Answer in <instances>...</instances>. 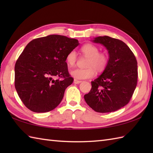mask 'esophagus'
I'll return each mask as SVG.
<instances>
[{
    "mask_svg": "<svg viewBox=\"0 0 153 153\" xmlns=\"http://www.w3.org/2000/svg\"><path fill=\"white\" fill-rule=\"evenodd\" d=\"M74 83H76V84H79V83H82V81H79V80H77V79H75L74 80Z\"/></svg>",
    "mask_w": 153,
    "mask_h": 153,
    "instance_id": "obj_1",
    "label": "esophagus"
}]
</instances>
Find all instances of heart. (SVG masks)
<instances>
[{
  "label": "heart",
  "mask_w": 153,
  "mask_h": 153,
  "mask_svg": "<svg viewBox=\"0 0 153 153\" xmlns=\"http://www.w3.org/2000/svg\"><path fill=\"white\" fill-rule=\"evenodd\" d=\"M82 53L89 57L85 68H76L71 70L70 74L76 79L91 78L95 76L96 70L103 71L108 62V56L103 53H99V49L96 45L91 43L85 44L81 48ZM66 62L70 66H74L77 60V54L75 51H71L66 56Z\"/></svg>",
  "instance_id": "obj_1"
}]
</instances>
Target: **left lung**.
I'll return each mask as SVG.
<instances>
[{"instance_id": "8db88e82", "label": "left lung", "mask_w": 153, "mask_h": 153, "mask_svg": "<svg viewBox=\"0 0 153 153\" xmlns=\"http://www.w3.org/2000/svg\"><path fill=\"white\" fill-rule=\"evenodd\" d=\"M91 41L102 45L109 58L102 74L91 82V89L84 99L95 112L116 111L129 102L137 86V60L128 45L117 39L100 36Z\"/></svg>"}]
</instances>
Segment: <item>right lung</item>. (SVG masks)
Listing matches in <instances>:
<instances>
[{
  "label": "right lung",
  "mask_w": 153,
  "mask_h": 153,
  "mask_svg": "<svg viewBox=\"0 0 153 153\" xmlns=\"http://www.w3.org/2000/svg\"><path fill=\"white\" fill-rule=\"evenodd\" d=\"M79 45L75 39L51 35L32 40L15 64V88L24 105L34 112H47L59 105L73 83L67 54ZM61 79L54 80V76Z\"/></svg>",
  "instance_id": "right-lung-1"
}]
</instances>
